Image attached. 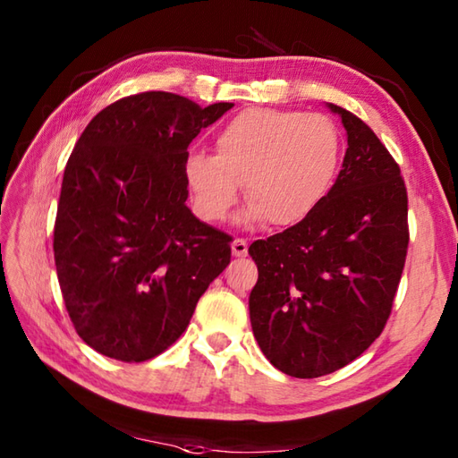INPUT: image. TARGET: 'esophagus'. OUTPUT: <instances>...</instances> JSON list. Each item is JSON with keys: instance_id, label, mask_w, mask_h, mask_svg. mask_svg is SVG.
Segmentation results:
<instances>
[{"instance_id": "1", "label": "esophagus", "mask_w": 458, "mask_h": 458, "mask_svg": "<svg viewBox=\"0 0 458 458\" xmlns=\"http://www.w3.org/2000/svg\"><path fill=\"white\" fill-rule=\"evenodd\" d=\"M246 254H248V244H246V240L236 238L234 242H232V256H236V258H244Z\"/></svg>"}]
</instances>
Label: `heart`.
Listing matches in <instances>:
<instances>
[{"mask_svg":"<svg viewBox=\"0 0 458 458\" xmlns=\"http://www.w3.org/2000/svg\"><path fill=\"white\" fill-rule=\"evenodd\" d=\"M340 155L343 138L327 115L248 108L218 130L216 155H187L184 181L202 220H226L244 182L250 202L240 218L289 228L323 202Z\"/></svg>","mask_w":458,"mask_h":458,"instance_id":"1","label":"heart"}]
</instances>
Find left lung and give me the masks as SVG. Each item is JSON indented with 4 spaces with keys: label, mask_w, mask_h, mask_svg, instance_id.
Here are the masks:
<instances>
[{
    "label": "left lung",
    "mask_w": 458,
    "mask_h": 458,
    "mask_svg": "<svg viewBox=\"0 0 458 458\" xmlns=\"http://www.w3.org/2000/svg\"><path fill=\"white\" fill-rule=\"evenodd\" d=\"M327 108L348 140L335 184L303 222L248 250L258 266L251 330L269 362L293 377L333 374L374 343L410 244L397 163L354 114Z\"/></svg>",
    "instance_id": "1"
}]
</instances>
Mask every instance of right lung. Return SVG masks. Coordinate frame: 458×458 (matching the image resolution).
Here are the masks:
<instances>
[{
    "instance_id": "add662e5",
    "label": "right lung",
    "mask_w": 458,
    "mask_h": 458,
    "mask_svg": "<svg viewBox=\"0 0 458 458\" xmlns=\"http://www.w3.org/2000/svg\"><path fill=\"white\" fill-rule=\"evenodd\" d=\"M232 106L141 92L96 114L76 141L53 248L68 317L96 352L122 362L161 354L230 264L232 238L187 207L184 159Z\"/></svg>"
}]
</instances>
